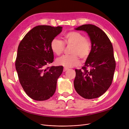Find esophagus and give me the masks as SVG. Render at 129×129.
<instances>
[{"mask_svg": "<svg viewBox=\"0 0 129 129\" xmlns=\"http://www.w3.org/2000/svg\"><path fill=\"white\" fill-rule=\"evenodd\" d=\"M68 70H69V69H68V68H66V67H64V70H63V71H64V72H65V71H67Z\"/></svg>", "mask_w": 129, "mask_h": 129, "instance_id": "esophagus-1", "label": "esophagus"}]
</instances>
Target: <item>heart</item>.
<instances>
[{
    "label": "heart",
    "mask_w": 129,
    "mask_h": 129,
    "mask_svg": "<svg viewBox=\"0 0 129 129\" xmlns=\"http://www.w3.org/2000/svg\"><path fill=\"white\" fill-rule=\"evenodd\" d=\"M65 44L73 45L71 51L73 55H64L57 58L56 62L57 65L65 67H73L80 64L78 56L83 59L88 57L91 51V44L86 37L78 32L71 31L64 36V42L58 39H54L51 43V47L54 53L59 55L65 49Z\"/></svg>",
    "instance_id": "b5f03b06"
}]
</instances>
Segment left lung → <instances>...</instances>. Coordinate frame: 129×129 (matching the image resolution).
I'll use <instances>...</instances> for the list:
<instances>
[{"label":"left lung","mask_w":129,"mask_h":129,"mask_svg":"<svg viewBox=\"0 0 129 129\" xmlns=\"http://www.w3.org/2000/svg\"><path fill=\"white\" fill-rule=\"evenodd\" d=\"M76 30L87 33L91 44V49L87 57L83 71L75 70L74 85L76 92L85 99L101 96L111 85L116 69L112 43L106 34L98 26L84 24ZM91 68L87 70L86 68Z\"/></svg>","instance_id":"obj_1"}]
</instances>
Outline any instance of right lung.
I'll list each match as a JSON object with an SVG mask.
<instances>
[{
	"instance_id": "add662e5",
	"label": "right lung",
	"mask_w": 129,
	"mask_h": 129,
	"mask_svg": "<svg viewBox=\"0 0 129 129\" xmlns=\"http://www.w3.org/2000/svg\"><path fill=\"white\" fill-rule=\"evenodd\" d=\"M62 28L38 25L26 34L19 45L16 69L23 90L33 100H47L55 92L63 67L46 66L54 60L51 41Z\"/></svg>"
}]
</instances>
